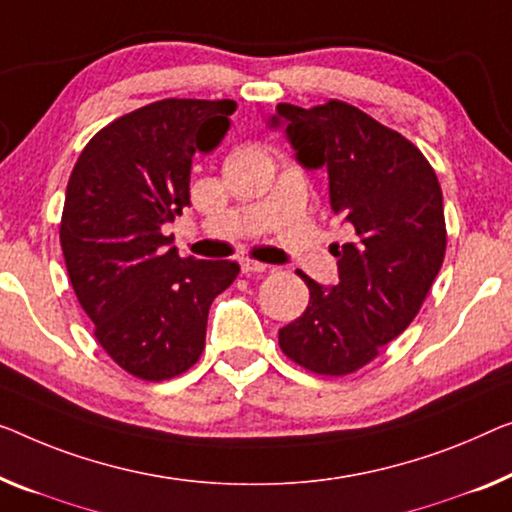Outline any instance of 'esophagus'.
Wrapping results in <instances>:
<instances>
[{
	"instance_id": "obj_1",
	"label": "esophagus",
	"mask_w": 512,
	"mask_h": 512,
	"mask_svg": "<svg viewBox=\"0 0 512 512\" xmlns=\"http://www.w3.org/2000/svg\"><path fill=\"white\" fill-rule=\"evenodd\" d=\"M269 266L262 264V262H255V259H243L241 262V271L246 273V276H253V273H264Z\"/></svg>"
}]
</instances>
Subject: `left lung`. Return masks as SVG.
I'll list each match as a JSON object with an SVG mask.
<instances>
[{
	"label": "left lung",
	"instance_id": "1",
	"mask_svg": "<svg viewBox=\"0 0 512 512\" xmlns=\"http://www.w3.org/2000/svg\"><path fill=\"white\" fill-rule=\"evenodd\" d=\"M280 121L299 163L326 167L331 209L354 236L333 243L338 285L296 271L310 303L278 342L301 368L345 377L375 361L421 310L446 255L444 195L421 149L354 105L278 103L271 126Z\"/></svg>",
	"mask_w": 512,
	"mask_h": 512
}]
</instances>
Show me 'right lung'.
Wrapping results in <instances>:
<instances>
[{"label":"right lung","instance_id":"1","mask_svg":"<svg viewBox=\"0 0 512 512\" xmlns=\"http://www.w3.org/2000/svg\"><path fill=\"white\" fill-rule=\"evenodd\" d=\"M236 103L165 98L101 128L66 186L59 241L98 345L119 368L165 381L202 356L213 299L239 276L230 259L179 257L163 225L190 207L195 151L216 149Z\"/></svg>","mask_w":512,"mask_h":512}]
</instances>
